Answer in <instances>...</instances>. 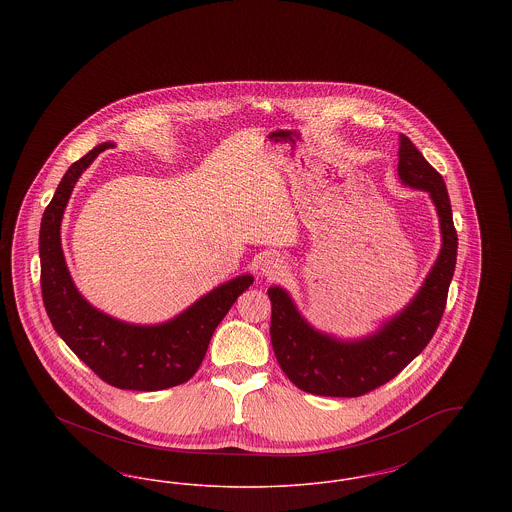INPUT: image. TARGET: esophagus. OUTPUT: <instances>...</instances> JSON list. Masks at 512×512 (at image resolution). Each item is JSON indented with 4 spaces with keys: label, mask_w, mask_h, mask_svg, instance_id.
Here are the masks:
<instances>
[{
    "label": "esophagus",
    "mask_w": 512,
    "mask_h": 512,
    "mask_svg": "<svg viewBox=\"0 0 512 512\" xmlns=\"http://www.w3.org/2000/svg\"><path fill=\"white\" fill-rule=\"evenodd\" d=\"M261 270H263V274H265L267 278H280V276H284V272H286V263H284V259H280V257H268V259H265Z\"/></svg>",
    "instance_id": "1"
}]
</instances>
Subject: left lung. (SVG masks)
I'll return each instance as SVG.
<instances>
[{
  "mask_svg": "<svg viewBox=\"0 0 512 512\" xmlns=\"http://www.w3.org/2000/svg\"><path fill=\"white\" fill-rule=\"evenodd\" d=\"M399 178L428 192L439 217L441 249L413 301L384 326L361 340H338L315 330L299 315L280 286L268 288L272 303L270 340L284 374L299 390L326 397H359L395 378L430 343L443 317L457 263V230L445 182L414 147L399 136Z\"/></svg>",
  "mask_w": 512,
  "mask_h": 512,
  "instance_id": "1",
  "label": "left lung"
}]
</instances>
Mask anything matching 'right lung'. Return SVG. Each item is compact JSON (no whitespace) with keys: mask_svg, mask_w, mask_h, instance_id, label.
I'll return each mask as SVG.
<instances>
[{"mask_svg":"<svg viewBox=\"0 0 512 512\" xmlns=\"http://www.w3.org/2000/svg\"><path fill=\"white\" fill-rule=\"evenodd\" d=\"M99 144L61 178L40 224V284L55 332L99 378L119 390L157 391L188 382L201 365L215 328L238 295L253 284L244 274L220 284L163 324H128L92 307L74 286L61 247V220L74 184L101 151Z\"/></svg>","mask_w":512,"mask_h":512,"instance_id":"1","label":"right lung"}]
</instances>
